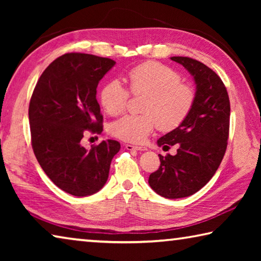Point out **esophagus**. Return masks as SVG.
Segmentation results:
<instances>
[{
    "instance_id": "obj_1",
    "label": "esophagus",
    "mask_w": 261,
    "mask_h": 261,
    "mask_svg": "<svg viewBox=\"0 0 261 261\" xmlns=\"http://www.w3.org/2000/svg\"><path fill=\"white\" fill-rule=\"evenodd\" d=\"M125 148L127 151H147L146 147H141V146H134V145H125Z\"/></svg>"
}]
</instances>
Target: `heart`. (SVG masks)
I'll return each instance as SVG.
<instances>
[{"label":"heart","mask_w":261,"mask_h":261,"mask_svg":"<svg viewBox=\"0 0 261 261\" xmlns=\"http://www.w3.org/2000/svg\"><path fill=\"white\" fill-rule=\"evenodd\" d=\"M127 82L132 94H146L143 105L144 114L125 115L115 121L110 131L116 138L127 143L141 144L159 125L161 130H174L191 110L194 91L180 83L179 74L158 62H145L131 69ZM129 91L120 81H110L100 91V102L112 116L124 112Z\"/></svg>","instance_id":"1"}]
</instances>
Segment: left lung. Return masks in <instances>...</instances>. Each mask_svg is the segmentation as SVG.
Segmentation results:
<instances>
[{
    "label": "left lung",
    "instance_id": "obj_1",
    "mask_svg": "<svg viewBox=\"0 0 261 261\" xmlns=\"http://www.w3.org/2000/svg\"><path fill=\"white\" fill-rule=\"evenodd\" d=\"M170 59L193 77L194 102L182 124L158 140L163 148H178L175 155L159 154L161 165L148 184L160 196L178 199L199 191L218 170L227 149L230 102L223 82L207 65L190 57Z\"/></svg>",
    "mask_w": 261,
    "mask_h": 261
}]
</instances>
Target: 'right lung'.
<instances>
[{
	"label": "right lung",
	"mask_w": 261,
	"mask_h": 261,
	"mask_svg": "<svg viewBox=\"0 0 261 261\" xmlns=\"http://www.w3.org/2000/svg\"><path fill=\"white\" fill-rule=\"evenodd\" d=\"M116 62L90 54L69 53L48 65L35 85L29 120L38 162L56 187L76 197L103 188L110 163L121 145L102 140L85 148L81 140L88 130L102 132L96 87Z\"/></svg>",
	"instance_id": "right-lung-1"
}]
</instances>
